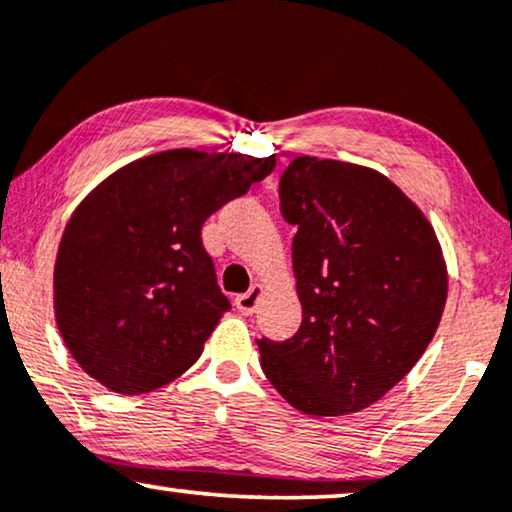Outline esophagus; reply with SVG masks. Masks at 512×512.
<instances>
[{
	"label": "esophagus",
	"mask_w": 512,
	"mask_h": 512,
	"mask_svg": "<svg viewBox=\"0 0 512 512\" xmlns=\"http://www.w3.org/2000/svg\"><path fill=\"white\" fill-rule=\"evenodd\" d=\"M260 297H262V285H252L248 292H243V295L236 297V309L243 313V316H252L257 309V304H260Z\"/></svg>",
	"instance_id": "obj_1"
}]
</instances>
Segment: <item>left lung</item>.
Wrapping results in <instances>:
<instances>
[{"label":"left lung","mask_w":512,"mask_h":512,"mask_svg":"<svg viewBox=\"0 0 512 512\" xmlns=\"http://www.w3.org/2000/svg\"><path fill=\"white\" fill-rule=\"evenodd\" d=\"M297 227L292 267L302 325L262 337L260 363L299 412L365 410L424 356L447 302V267L431 222L377 170L297 156L278 182Z\"/></svg>","instance_id":"1"}]
</instances>
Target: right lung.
<instances>
[{
	"mask_svg": "<svg viewBox=\"0 0 512 512\" xmlns=\"http://www.w3.org/2000/svg\"><path fill=\"white\" fill-rule=\"evenodd\" d=\"M276 166L274 156L170 149L93 189L67 222L53 292L74 360L109 391L166 386L231 309L201 227Z\"/></svg>",
	"mask_w": 512,
	"mask_h": 512,
	"instance_id": "add662e5",
	"label": "right lung"
}]
</instances>
